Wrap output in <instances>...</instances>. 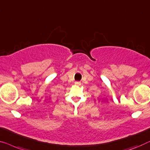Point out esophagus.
I'll list each match as a JSON object with an SVG mask.
<instances>
[{
    "instance_id": "1",
    "label": "esophagus",
    "mask_w": 150,
    "mask_h": 150,
    "mask_svg": "<svg viewBox=\"0 0 150 150\" xmlns=\"http://www.w3.org/2000/svg\"><path fill=\"white\" fill-rule=\"evenodd\" d=\"M80 82L79 81H77V82H75V84H77V85H80Z\"/></svg>"
}]
</instances>
